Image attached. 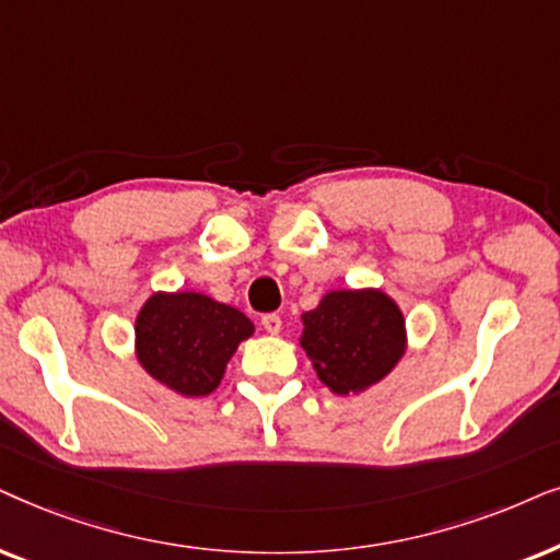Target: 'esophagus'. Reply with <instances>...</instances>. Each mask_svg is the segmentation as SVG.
<instances>
[{
	"label": "esophagus",
	"instance_id": "esophagus-1",
	"mask_svg": "<svg viewBox=\"0 0 560 560\" xmlns=\"http://www.w3.org/2000/svg\"><path fill=\"white\" fill-rule=\"evenodd\" d=\"M260 325H264V330H266V332L276 335V332L281 330V317L276 315V312H268V315L260 317Z\"/></svg>",
	"mask_w": 560,
	"mask_h": 560
}]
</instances>
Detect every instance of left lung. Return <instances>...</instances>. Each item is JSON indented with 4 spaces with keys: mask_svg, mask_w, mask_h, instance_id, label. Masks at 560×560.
Listing matches in <instances>:
<instances>
[{
    "mask_svg": "<svg viewBox=\"0 0 560 560\" xmlns=\"http://www.w3.org/2000/svg\"><path fill=\"white\" fill-rule=\"evenodd\" d=\"M302 348L335 394L361 392L394 369L405 353V319L382 292H330L304 312Z\"/></svg>",
    "mask_w": 560,
    "mask_h": 560,
    "instance_id": "1",
    "label": "left lung"
}]
</instances>
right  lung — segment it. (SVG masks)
<instances>
[{"instance_id":"right-lung-1","label":"right lung","mask_w":560,"mask_h":560,"mask_svg":"<svg viewBox=\"0 0 560 560\" xmlns=\"http://www.w3.org/2000/svg\"><path fill=\"white\" fill-rule=\"evenodd\" d=\"M250 335L243 312L197 292L153 294L136 323L143 369L186 397L218 389L237 342Z\"/></svg>"}]
</instances>
